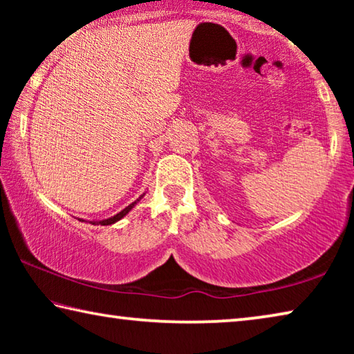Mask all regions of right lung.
<instances>
[{
    "instance_id": "add662e5",
    "label": "right lung",
    "mask_w": 354,
    "mask_h": 354,
    "mask_svg": "<svg viewBox=\"0 0 354 354\" xmlns=\"http://www.w3.org/2000/svg\"><path fill=\"white\" fill-rule=\"evenodd\" d=\"M143 195H145V194H143ZM143 195H140L139 196V198H137L134 203H131V205L129 206H127V207H124L123 209V211H120L118 214H115V215H113V217H109V218H104V220H97V221H88V223H92V225H101V226H107V225H113V223H117V221L118 220H122L123 217H124V215H127L129 211H131V209H133L136 205H137V203H139L142 198H143ZM84 221V220H82Z\"/></svg>"
}]
</instances>
